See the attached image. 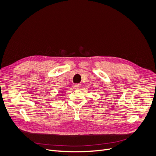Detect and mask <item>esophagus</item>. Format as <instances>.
<instances>
[{"label": "esophagus", "mask_w": 156, "mask_h": 156, "mask_svg": "<svg viewBox=\"0 0 156 156\" xmlns=\"http://www.w3.org/2000/svg\"><path fill=\"white\" fill-rule=\"evenodd\" d=\"M81 86V85L80 84H74V87H75V89H76V90L80 89Z\"/></svg>", "instance_id": "esophagus-1"}]
</instances>
